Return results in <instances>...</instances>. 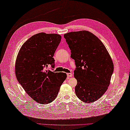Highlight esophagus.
I'll return each mask as SVG.
<instances>
[{"label":"esophagus","instance_id":"34e87169","mask_svg":"<svg viewBox=\"0 0 130 130\" xmlns=\"http://www.w3.org/2000/svg\"><path fill=\"white\" fill-rule=\"evenodd\" d=\"M67 76L68 77H72L73 76V74L71 73H67Z\"/></svg>","mask_w":130,"mask_h":130}]
</instances>
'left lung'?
Returning a JSON list of instances; mask_svg holds the SVG:
<instances>
[{
    "instance_id": "left-lung-1",
    "label": "left lung",
    "mask_w": 130,
    "mask_h": 130,
    "mask_svg": "<svg viewBox=\"0 0 130 130\" xmlns=\"http://www.w3.org/2000/svg\"><path fill=\"white\" fill-rule=\"evenodd\" d=\"M64 37L75 61L76 95L84 103L95 102L106 92L113 72L109 53L102 41L89 31L68 32Z\"/></svg>"
}]
</instances>
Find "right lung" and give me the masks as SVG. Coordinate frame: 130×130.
Segmentation results:
<instances>
[{
  "instance_id": "1",
  "label": "right lung",
  "mask_w": 130,
  "mask_h": 130,
  "mask_svg": "<svg viewBox=\"0 0 130 130\" xmlns=\"http://www.w3.org/2000/svg\"><path fill=\"white\" fill-rule=\"evenodd\" d=\"M61 40L56 34L41 32L31 36L18 53L15 63L17 79L32 99L41 104L52 102L67 74L48 69L55 67V52Z\"/></svg>"
}]
</instances>
